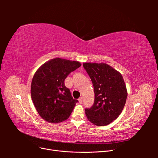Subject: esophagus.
<instances>
[{"instance_id":"esophagus-1","label":"esophagus","mask_w":158,"mask_h":158,"mask_svg":"<svg viewBox=\"0 0 158 158\" xmlns=\"http://www.w3.org/2000/svg\"><path fill=\"white\" fill-rule=\"evenodd\" d=\"M78 101H79L80 103H82V98H80L78 99Z\"/></svg>"}]
</instances>
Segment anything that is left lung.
Segmentation results:
<instances>
[{
	"mask_svg": "<svg viewBox=\"0 0 158 158\" xmlns=\"http://www.w3.org/2000/svg\"><path fill=\"white\" fill-rule=\"evenodd\" d=\"M92 80L94 103L85 109L88 120L97 126H106L119 116L125 107L127 90L121 74L106 63H83Z\"/></svg>",
	"mask_w": 158,
	"mask_h": 158,
	"instance_id": "left-lung-1",
	"label": "left lung"
}]
</instances>
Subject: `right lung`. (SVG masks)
I'll return each instance as SVG.
<instances>
[{
    "instance_id": "obj_1",
    "label": "right lung",
    "mask_w": 158,
    "mask_h": 158,
    "mask_svg": "<svg viewBox=\"0 0 158 158\" xmlns=\"http://www.w3.org/2000/svg\"><path fill=\"white\" fill-rule=\"evenodd\" d=\"M80 66L78 61L55 58L35 72L31 81V96L37 113L47 122H63L73 112L78 101L65 86L64 80Z\"/></svg>"
}]
</instances>
